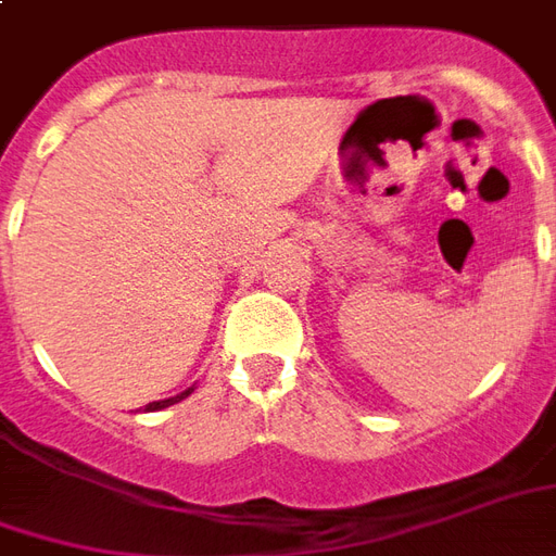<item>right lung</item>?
Segmentation results:
<instances>
[{
  "mask_svg": "<svg viewBox=\"0 0 556 556\" xmlns=\"http://www.w3.org/2000/svg\"><path fill=\"white\" fill-rule=\"evenodd\" d=\"M192 391H195V388H189V391H184V394H177V397H168V400H159V403H150L147 409H165V406H170V403H177V400L189 397Z\"/></svg>",
  "mask_w": 556,
  "mask_h": 556,
  "instance_id": "obj_1",
  "label": "right lung"
}]
</instances>
